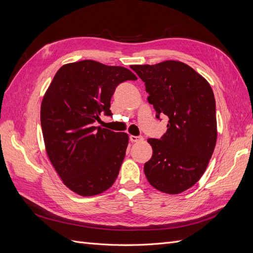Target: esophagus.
<instances>
[{
    "instance_id": "1",
    "label": "esophagus",
    "mask_w": 253,
    "mask_h": 253,
    "mask_svg": "<svg viewBox=\"0 0 253 253\" xmlns=\"http://www.w3.org/2000/svg\"><path fill=\"white\" fill-rule=\"evenodd\" d=\"M129 140H131L132 142H139V141H142V140H143V137H142V136H134V135H131V136H129Z\"/></svg>"
}]
</instances>
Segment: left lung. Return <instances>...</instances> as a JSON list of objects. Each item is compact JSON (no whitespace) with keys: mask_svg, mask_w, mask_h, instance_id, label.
I'll return each instance as SVG.
<instances>
[{"mask_svg":"<svg viewBox=\"0 0 253 253\" xmlns=\"http://www.w3.org/2000/svg\"><path fill=\"white\" fill-rule=\"evenodd\" d=\"M131 68L144 82L156 118H169L162 138L148 139L153 155L144 164V174L162 192L181 193L200 180L215 148L213 90L204 77L179 61Z\"/></svg>","mask_w":253,"mask_h":253,"instance_id":"1","label":"left lung"}]
</instances>
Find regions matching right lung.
<instances>
[{
    "label": "right lung",
    "mask_w": 253,
    "mask_h": 253,
    "mask_svg": "<svg viewBox=\"0 0 253 253\" xmlns=\"http://www.w3.org/2000/svg\"><path fill=\"white\" fill-rule=\"evenodd\" d=\"M137 80L126 67L93 60L65 64L41 104V126L50 163L64 185L81 196L104 192L116 180L128 136L94 126L111 116V98L120 83Z\"/></svg>",
    "instance_id": "right-lung-1"
}]
</instances>
